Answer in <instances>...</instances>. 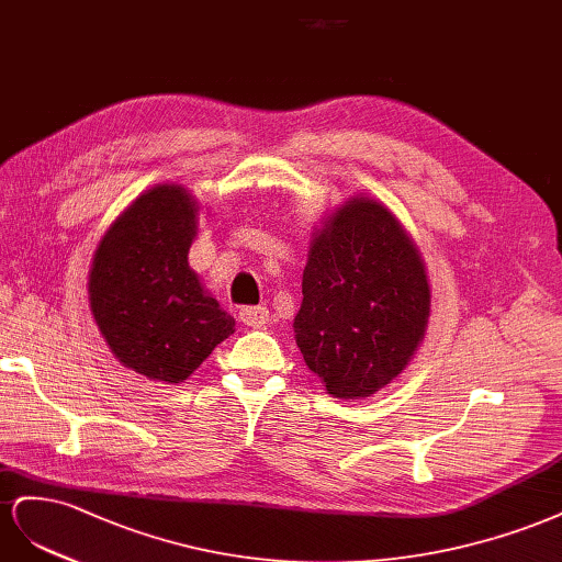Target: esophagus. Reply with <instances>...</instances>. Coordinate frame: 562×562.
<instances>
[{
  "label": "esophagus",
  "instance_id": "obj_1",
  "mask_svg": "<svg viewBox=\"0 0 562 562\" xmlns=\"http://www.w3.org/2000/svg\"><path fill=\"white\" fill-rule=\"evenodd\" d=\"M239 319H243V323H245L247 327L259 329V327H266V325L270 323V313H268V308H263V306L243 308V311H239Z\"/></svg>",
  "mask_w": 562,
  "mask_h": 562
}]
</instances>
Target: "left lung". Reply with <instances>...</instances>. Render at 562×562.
Returning <instances> with one entry per match:
<instances>
[{"mask_svg": "<svg viewBox=\"0 0 562 562\" xmlns=\"http://www.w3.org/2000/svg\"><path fill=\"white\" fill-rule=\"evenodd\" d=\"M294 339L331 397L386 389L419 350L430 282L412 235L386 204L356 195L311 235Z\"/></svg>", "mask_w": 562, "mask_h": 562, "instance_id": "obj_1", "label": "left lung"}]
</instances>
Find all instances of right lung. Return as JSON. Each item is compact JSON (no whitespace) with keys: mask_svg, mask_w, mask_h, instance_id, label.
<instances>
[{"mask_svg":"<svg viewBox=\"0 0 562 562\" xmlns=\"http://www.w3.org/2000/svg\"><path fill=\"white\" fill-rule=\"evenodd\" d=\"M200 202L179 183H157L110 223L93 251L89 308L126 370L181 383L235 331L188 263Z\"/></svg>","mask_w":562,"mask_h":562,"instance_id":"add662e5","label":"right lung"}]
</instances>
